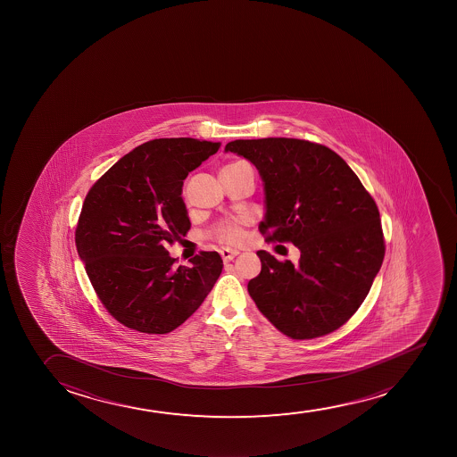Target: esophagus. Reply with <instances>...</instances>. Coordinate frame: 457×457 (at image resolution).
Instances as JSON below:
<instances>
[{"label": "esophagus", "mask_w": 457, "mask_h": 457, "mask_svg": "<svg viewBox=\"0 0 457 457\" xmlns=\"http://www.w3.org/2000/svg\"><path fill=\"white\" fill-rule=\"evenodd\" d=\"M239 252L237 250H230V249H222L220 250V256H222V260L224 262H231L235 256L237 255Z\"/></svg>", "instance_id": "obj_1"}]
</instances>
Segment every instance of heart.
Returning a JSON list of instances; mask_svg holds the SVG:
<instances>
[{
    "label": "heart",
    "mask_w": 457,
    "mask_h": 457,
    "mask_svg": "<svg viewBox=\"0 0 457 457\" xmlns=\"http://www.w3.org/2000/svg\"><path fill=\"white\" fill-rule=\"evenodd\" d=\"M213 237L220 239V243L237 245L243 241V224H241V220L222 222L214 228Z\"/></svg>",
    "instance_id": "heart-1"
}]
</instances>
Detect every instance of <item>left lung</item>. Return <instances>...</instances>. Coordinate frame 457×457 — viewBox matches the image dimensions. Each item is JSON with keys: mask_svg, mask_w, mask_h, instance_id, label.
<instances>
[{"mask_svg": "<svg viewBox=\"0 0 457 457\" xmlns=\"http://www.w3.org/2000/svg\"><path fill=\"white\" fill-rule=\"evenodd\" d=\"M226 151L255 164L266 191L260 231L293 243L297 264L260 250L247 285L262 316L291 339L341 328L370 291L386 252L377 204L329 147L297 138L235 140Z\"/></svg>", "mask_w": 457, "mask_h": 457, "instance_id": "left-lung-1", "label": "left lung"}]
</instances>
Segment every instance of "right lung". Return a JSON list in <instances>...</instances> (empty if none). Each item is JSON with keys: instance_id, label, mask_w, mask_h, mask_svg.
I'll use <instances>...</instances> for the list:
<instances>
[{"instance_id": "obj_1", "label": "right lung", "mask_w": 457, "mask_h": 457, "mask_svg": "<svg viewBox=\"0 0 457 457\" xmlns=\"http://www.w3.org/2000/svg\"><path fill=\"white\" fill-rule=\"evenodd\" d=\"M220 143L159 138L143 143L99 177L80 210L76 247L104 308L124 327L166 335L180 327L222 272L218 252L188 268L166 250L187 237L183 180Z\"/></svg>"}]
</instances>
